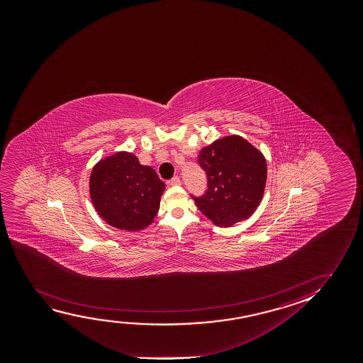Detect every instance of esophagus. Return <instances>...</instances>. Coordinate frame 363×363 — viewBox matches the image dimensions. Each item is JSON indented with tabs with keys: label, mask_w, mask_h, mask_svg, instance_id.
I'll use <instances>...</instances> for the list:
<instances>
[{
	"label": "esophagus",
	"mask_w": 363,
	"mask_h": 363,
	"mask_svg": "<svg viewBox=\"0 0 363 363\" xmlns=\"http://www.w3.org/2000/svg\"><path fill=\"white\" fill-rule=\"evenodd\" d=\"M169 184H171V186H179V184H181V179L179 177H174V179H169Z\"/></svg>",
	"instance_id": "1"
}]
</instances>
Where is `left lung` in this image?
<instances>
[{
  "label": "left lung",
  "mask_w": 363,
  "mask_h": 363,
  "mask_svg": "<svg viewBox=\"0 0 363 363\" xmlns=\"http://www.w3.org/2000/svg\"><path fill=\"white\" fill-rule=\"evenodd\" d=\"M199 164L207 174V191L194 197L199 211L218 227L249 218L258 208L267 182L263 154L238 135L201 150Z\"/></svg>",
  "instance_id": "obj_1"
}]
</instances>
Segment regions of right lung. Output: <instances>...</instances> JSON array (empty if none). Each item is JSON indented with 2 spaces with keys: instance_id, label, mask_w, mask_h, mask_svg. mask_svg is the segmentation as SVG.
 <instances>
[{
  "instance_id": "add662e5",
  "label": "right lung",
  "mask_w": 363,
  "mask_h": 363,
  "mask_svg": "<svg viewBox=\"0 0 363 363\" xmlns=\"http://www.w3.org/2000/svg\"><path fill=\"white\" fill-rule=\"evenodd\" d=\"M89 191L95 211L106 223L138 232L154 222L164 184L152 167L121 151L95 164Z\"/></svg>"
}]
</instances>
